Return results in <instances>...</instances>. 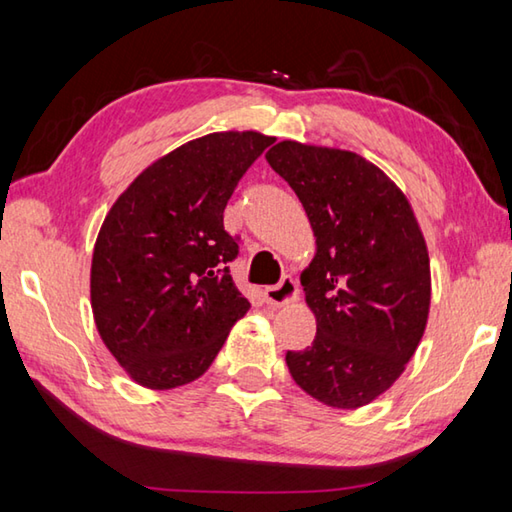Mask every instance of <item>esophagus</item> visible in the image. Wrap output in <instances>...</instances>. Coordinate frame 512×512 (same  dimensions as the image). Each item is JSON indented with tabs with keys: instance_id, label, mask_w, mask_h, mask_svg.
<instances>
[{
	"instance_id": "34e87169",
	"label": "esophagus",
	"mask_w": 512,
	"mask_h": 512,
	"mask_svg": "<svg viewBox=\"0 0 512 512\" xmlns=\"http://www.w3.org/2000/svg\"><path fill=\"white\" fill-rule=\"evenodd\" d=\"M264 298H266V305H271V307L289 305V302L298 300V284L289 275L282 277L280 284L264 289Z\"/></svg>"
}]
</instances>
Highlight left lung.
Wrapping results in <instances>:
<instances>
[{
  "label": "left lung",
  "instance_id": "1",
  "mask_svg": "<svg viewBox=\"0 0 512 512\" xmlns=\"http://www.w3.org/2000/svg\"><path fill=\"white\" fill-rule=\"evenodd\" d=\"M316 237L302 271L316 339L287 352L302 391L359 409L395 384L427 327L429 253L406 196L361 155L284 140L266 153Z\"/></svg>",
  "mask_w": 512,
  "mask_h": 512
}]
</instances>
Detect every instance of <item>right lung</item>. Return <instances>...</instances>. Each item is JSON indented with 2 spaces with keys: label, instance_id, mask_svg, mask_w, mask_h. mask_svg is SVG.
Listing matches in <instances>:
<instances>
[{
  "label": "right lung",
  "instance_id": "add662e5",
  "mask_svg": "<svg viewBox=\"0 0 512 512\" xmlns=\"http://www.w3.org/2000/svg\"><path fill=\"white\" fill-rule=\"evenodd\" d=\"M275 142L212 133L146 167L103 221L92 255L94 323L112 357L153 391L212 366L250 302L230 275L239 237L223 210L241 176Z\"/></svg>",
  "mask_w": 512,
  "mask_h": 512
}]
</instances>
